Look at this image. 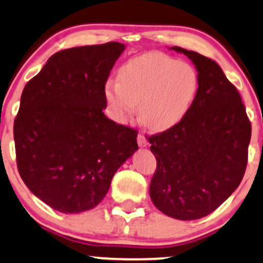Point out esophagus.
Returning a JSON list of instances; mask_svg holds the SVG:
<instances>
[{
  "label": "esophagus",
  "instance_id": "34e87169",
  "mask_svg": "<svg viewBox=\"0 0 263 263\" xmlns=\"http://www.w3.org/2000/svg\"><path fill=\"white\" fill-rule=\"evenodd\" d=\"M147 140H146V138L144 137V134H138V145L140 147H146L147 146Z\"/></svg>",
  "mask_w": 263,
  "mask_h": 263
}]
</instances>
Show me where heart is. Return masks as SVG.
Wrapping results in <instances>:
<instances>
[{
    "mask_svg": "<svg viewBox=\"0 0 263 263\" xmlns=\"http://www.w3.org/2000/svg\"><path fill=\"white\" fill-rule=\"evenodd\" d=\"M119 81L107 82L106 98L114 119L126 122L137 110L154 132L174 128L187 117L199 89L193 65L160 51L128 60L119 69Z\"/></svg>",
    "mask_w": 263,
    "mask_h": 263,
    "instance_id": "obj_1",
    "label": "heart"
}]
</instances>
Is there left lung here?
<instances>
[{"label": "left lung", "instance_id": "1", "mask_svg": "<svg viewBox=\"0 0 263 263\" xmlns=\"http://www.w3.org/2000/svg\"><path fill=\"white\" fill-rule=\"evenodd\" d=\"M192 60L199 89L180 124L149 138L157 167L150 198L168 217L196 220L214 212L239 187L251 139L240 93L212 59L172 46Z\"/></svg>", "mask_w": 263, "mask_h": 263}]
</instances>
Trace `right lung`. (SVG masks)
I'll return each instance as SVG.
<instances>
[{"mask_svg":"<svg viewBox=\"0 0 263 263\" xmlns=\"http://www.w3.org/2000/svg\"><path fill=\"white\" fill-rule=\"evenodd\" d=\"M125 45L55 52L27 82L13 125L17 167L34 196L65 214L100 204L138 150V132L104 116V86Z\"/></svg>","mask_w":263,"mask_h":263,"instance_id":"1","label":"right lung"}]
</instances>
